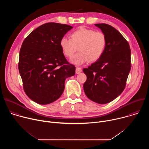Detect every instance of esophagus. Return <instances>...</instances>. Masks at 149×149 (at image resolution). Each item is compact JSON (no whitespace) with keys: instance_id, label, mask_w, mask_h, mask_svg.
Returning a JSON list of instances; mask_svg holds the SVG:
<instances>
[{"instance_id":"esophagus-1","label":"esophagus","mask_w":149,"mask_h":149,"mask_svg":"<svg viewBox=\"0 0 149 149\" xmlns=\"http://www.w3.org/2000/svg\"><path fill=\"white\" fill-rule=\"evenodd\" d=\"M81 72H82V70H81V68H79V67H77L76 68V69H75V73L77 74H79Z\"/></svg>"}]
</instances>
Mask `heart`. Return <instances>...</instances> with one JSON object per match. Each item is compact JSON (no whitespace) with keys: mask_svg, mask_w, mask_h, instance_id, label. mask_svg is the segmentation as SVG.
Wrapping results in <instances>:
<instances>
[{"mask_svg":"<svg viewBox=\"0 0 149 149\" xmlns=\"http://www.w3.org/2000/svg\"><path fill=\"white\" fill-rule=\"evenodd\" d=\"M70 38H61L59 46L68 58H71L78 48L79 52L70 61L77 65L84 64L89 60L97 61L103 55L107 45V38L104 33L84 26L71 32Z\"/></svg>","mask_w":149,"mask_h":149,"instance_id":"b5f03b06","label":"heart"}]
</instances>
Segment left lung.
Wrapping results in <instances>:
<instances>
[{
  "instance_id": "obj_1",
  "label": "left lung",
  "mask_w": 149,
  "mask_h": 149,
  "mask_svg": "<svg viewBox=\"0 0 149 149\" xmlns=\"http://www.w3.org/2000/svg\"><path fill=\"white\" fill-rule=\"evenodd\" d=\"M107 38V45L102 56L83 72L87 75L84 90L91 101L109 103L118 97L125 88L131 70L129 44L114 28L105 24H97Z\"/></svg>"
}]
</instances>
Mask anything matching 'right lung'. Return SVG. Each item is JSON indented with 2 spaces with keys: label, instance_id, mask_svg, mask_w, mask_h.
I'll return each instance as SVG.
<instances>
[{
  "label": "right lung",
  "instance_id": "1",
  "mask_svg": "<svg viewBox=\"0 0 149 149\" xmlns=\"http://www.w3.org/2000/svg\"><path fill=\"white\" fill-rule=\"evenodd\" d=\"M73 27L49 22L33 30L24 40L19 52V71L27 96L39 104L58 100L67 78L75 67L66 59L59 42Z\"/></svg>",
  "mask_w": 149,
  "mask_h": 149
}]
</instances>
